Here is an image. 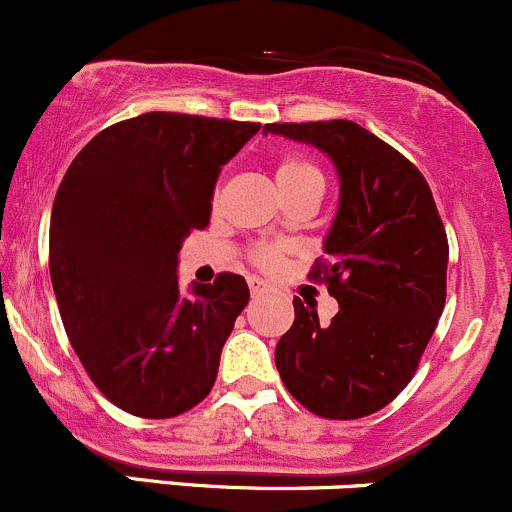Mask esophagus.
<instances>
[{"label": "esophagus", "mask_w": 512, "mask_h": 512, "mask_svg": "<svg viewBox=\"0 0 512 512\" xmlns=\"http://www.w3.org/2000/svg\"><path fill=\"white\" fill-rule=\"evenodd\" d=\"M249 288H251V298H258V296H263V293L268 291V288H266V283H263V281H258V278H251V281H249Z\"/></svg>", "instance_id": "1"}]
</instances>
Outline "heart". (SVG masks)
I'll use <instances>...</instances> for the list:
<instances>
[{"mask_svg": "<svg viewBox=\"0 0 512 512\" xmlns=\"http://www.w3.org/2000/svg\"><path fill=\"white\" fill-rule=\"evenodd\" d=\"M276 184L278 191H281L283 199H288L296 191L306 189V186H323V176L311 161L301 159V156H283V159L276 161ZM219 189L214 191V206H219ZM283 254H286V246L281 244H256L246 251V258H249L251 266H256L258 271H273V268L281 263Z\"/></svg>", "mask_w": 512, "mask_h": 512, "instance_id": "obj_1", "label": "heart"}]
</instances>
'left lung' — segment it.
<instances>
[{
  "mask_svg": "<svg viewBox=\"0 0 512 512\" xmlns=\"http://www.w3.org/2000/svg\"><path fill=\"white\" fill-rule=\"evenodd\" d=\"M263 131L326 151L341 204L326 256L308 278L338 301L328 326L293 298V326L276 346L286 391L316 416L356 421L416 376L445 306L448 236L421 171L356 121L266 124Z\"/></svg>",
  "mask_w": 512,
  "mask_h": 512,
  "instance_id": "obj_1",
  "label": "left lung"
}]
</instances>
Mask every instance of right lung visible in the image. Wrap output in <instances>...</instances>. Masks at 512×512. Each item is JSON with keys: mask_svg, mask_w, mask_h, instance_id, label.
I'll use <instances>...</instances> for the list:
<instances>
[{"mask_svg": "<svg viewBox=\"0 0 512 512\" xmlns=\"http://www.w3.org/2000/svg\"><path fill=\"white\" fill-rule=\"evenodd\" d=\"M258 129L149 111L99 131L59 184L49 224L59 316L94 386L131 416H181L214 388L249 286L224 271L184 296L176 263L181 241L209 226L221 166Z\"/></svg>", "mask_w": 512, "mask_h": 512, "instance_id": "1", "label": "right lung"}]
</instances>
